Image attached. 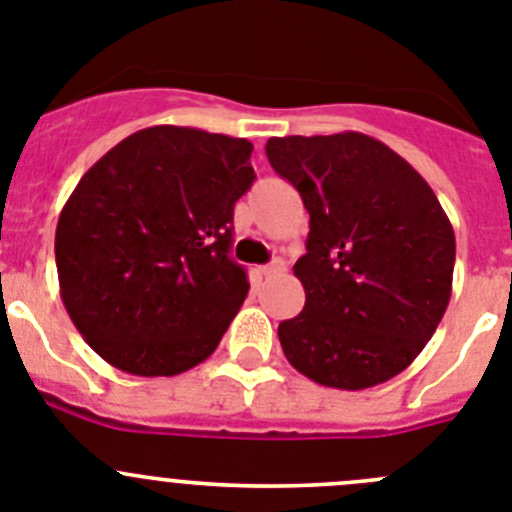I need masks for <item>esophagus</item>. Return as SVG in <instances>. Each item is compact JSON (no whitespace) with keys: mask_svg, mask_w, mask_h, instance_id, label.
<instances>
[{"mask_svg":"<svg viewBox=\"0 0 512 512\" xmlns=\"http://www.w3.org/2000/svg\"><path fill=\"white\" fill-rule=\"evenodd\" d=\"M259 271H261V274H264V277H274V274L284 271V261L282 259H274V261H271V264L261 266Z\"/></svg>","mask_w":512,"mask_h":512,"instance_id":"34e87169","label":"esophagus"}]
</instances>
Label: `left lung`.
Returning a JSON list of instances; mask_svg holds the SVG:
<instances>
[{
	"instance_id": "obj_1",
	"label": "left lung",
	"mask_w": 512,
	"mask_h": 512,
	"mask_svg": "<svg viewBox=\"0 0 512 512\" xmlns=\"http://www.w3.org/2000/svg\"><path fill=\"white\" fill-rule=\"evenodd\" d=\"M266 156L310 212L295 264L305 307L279 323L287 361L333 390L408 369L451 300L456 238L423 176L372 135L269 138Z\"/></svg>"
}]
</instances>
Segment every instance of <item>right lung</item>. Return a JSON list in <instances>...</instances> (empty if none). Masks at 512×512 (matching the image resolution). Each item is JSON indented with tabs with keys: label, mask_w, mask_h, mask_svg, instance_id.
<instances>
[{
	"label": "right lung",
	"mask_w": 512,
	"mask_h": 512,
	"mask_svg": "<svg viewBox=\"0 0 512 512\" xmlns=\"http://www.w3.org/2000/svg\"><path fill=\"white\" fill-rule=\"evenodd\" d=\"M251 151L246 138L153 125L81 176L58 217V284L107 364L174 377L215 351L248 295L228 251Z\"/></svg>",
	"instance_id": "right-lung-1"
}]
</instances>
